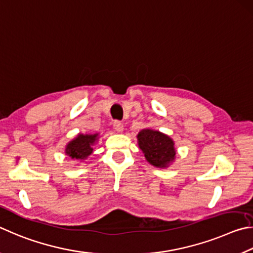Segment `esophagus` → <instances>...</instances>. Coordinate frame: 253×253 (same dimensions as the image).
<instances>
[{"mask_svg":"<svg viewBox=\"0 0 253 253\" xmlns=\"http://www.w3.org/2000/svg\"><path fill=\"white\" fill-rule=\"evenodd\" d=\"M113 127H114L115 131L119 132V133H122L123 130H124L123 124H122L121 122H119V121H115V122L113 123Z\"/></svg>","mask_w":253,"mask_h":253,"instance_id":"1","label":"esophagus"}]
</instances>
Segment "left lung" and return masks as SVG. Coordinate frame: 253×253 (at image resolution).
<instances>
[{
    "mask_svg": "<svg viewBox=\"0 0 253 253\" xmlns=\"http://www.w3.org/2000/svg\"><path fill=\"white\" fill-rule=\"evenodd\" d=\"M136 140L145 160L151 166L166 169L175 161V143L168 134L158 130L143 129L136 135Z\"/></svg>",
    "mask_w": 253,
    "mask_h": 253,
    "instance_id": "obj_1",
    "label": "left lung"
}]
</instances>
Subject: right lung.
Listing matches in <instances>:
<instances>
[{"label": "right lung", "mask_w": 253, "mask_h": 253, "mask_svg": "<svg viewBox=\"0 0 253 253\" xmlns=\"http://www.w3.org/2000/svg\"><path fill=\"white\" fill-rule=\"evenodd\" d=\"M100 139L99 133L94 134H83L79 133L74 139L66 143L64 153L75 161L82 162L86 160L90 154L93 152V147L97 143Z\"/></svg>", "instance_id": "add662e5"}]
</instances>
